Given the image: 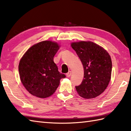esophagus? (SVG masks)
<instances>
[{
	"label": "esophagus",
	"mask_w": 131,
	"mask_h": 131,
	"mask_svg": "<svg viewBox=\"0 0 131 131\" xmlns=\"http://www.w3.org/2000/svg\"><path fill=\"white\" fill-rule=\"evenodd\" d=\"M71 75V71H69L68 73H66V77H70Z\"/></svg>",
	"instance_id": "34e87169"
}]
</instances>
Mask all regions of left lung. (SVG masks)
<instances>
[{
	"instance_id": "left-lung-1",
	"label": "left lung",
	"mask_w": 131,
	"mask_h": 131,
	"mask_svg": "<svg viewBox=\"0 0 131 131\" xmlns=\"http://www.w3.org/2000/svg\"><path fill=\"white\" fill-rule=\"evenodd\" d=\"M71 46L78 56L84 68V78L75 86L78 93L85 99L101 94L109 83L112 62L107 52L91 41L73 43Z\"/></svg>"
}]
</instances>
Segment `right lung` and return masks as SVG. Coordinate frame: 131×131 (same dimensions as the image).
I'll return each mask as SVG.
<instances>
[{
	"label": "right lung",
	"mask_w": 131,
	"mask_h": 131,
	"mask_svg": "<svg viewBox=\"0 0 131 131\" xmlns=\"http://www.w3.org/2000/svg\"><path fill=\"white\" fill-rule=\"evenodd\" d=\"M57 43L43 41L27 50L18 65L21 81L32 95L46 98L54 93L60 79L65 75L60 73L53 57L59 49Z\"/></svg>",
	"instance_id": "add662e5"
}]
</instances>
